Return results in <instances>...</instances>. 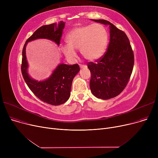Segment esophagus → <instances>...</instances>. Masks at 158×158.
Returning a JSON list of instances; mask_svg holds the SVG:
<instances>
[{
    "label": "esophagus",
    "mask_w": 158,
    "mask_h": 158,
    "mask_svg": "<svg viewBox=\"0 0 158 158\" xmlns=\"http://www.w3.org/2000/svg\"><path fill=\"white\" fill-rule=\"evenodd\" d=\"M79 66H80V68H81V69H83V68H85V67H87V66L83 65V64H80Z\"/></svg>",
    "instance_id": "1"
}]
</instances>
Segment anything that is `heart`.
Wrapping results in <instances>:
<instances>
[{
  "instance_id": "heart-1",
  "label": "heart",
  "mask_w": 158,
  "mask_h": 158,
  "mask_svg": "<svg viewBox=\"0 0 158 158\" xmlns=\"http://www.w3.org/2000/svg\"><path fill=\"white\" fill-rule=\"evenodd\" d=\"M68 45L62 47V52L67 59L76 57L75 50H79L86 60L94 61L100 59L106 52L108 43V33L100 23L77 26L66 35Z\"/></svg>"
}]
</instances>
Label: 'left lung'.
<instances>
[{"instance_id":"obj_1","label":"left lung","mask_w":158,"mask_h":158,"mask_svg":"<svg viewBox=\"0 0 158 158\" xmlns=\"http://www.w3.org/2000/svg\"><path fill=\"white\" fill-rule=\"evenodd\" d=\"M91 20L110 27L107 52L96 63H88L91 92L97 98L107 100L117 97L126 88L133 69L134 54L125 32L107 20Z\"/></svg>"}]
</instances>
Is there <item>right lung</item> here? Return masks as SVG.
I'll return each mask as SVG.
<instances>
[{
  "label": "right lung",
  "instance_id": "add662e5",
  "mask_svg": "<svg viewBox=\"0 0 158 158\" xmlns=\"http://www.w3.org/2000/svg\"><path fill=\"white\" fill-rule=\"evenodd\" d=\"M64 26V22L60 21L58 23H54L40 27L27 40L22 51L21 70L24 81L39 99L53 106L62 104L69 100L72 81L80 70L79 66L77 64L69 65L60 63L47 79L38 81L32 79L28 73L29 64L26 49L29 42L38 39L51 40L59 46Z\"/></svg>",
  "mask_w": 158,
  "mask_h": 158
}]
</instances>
